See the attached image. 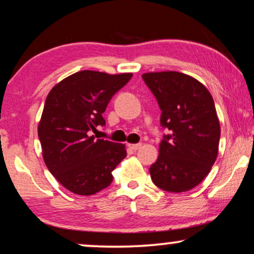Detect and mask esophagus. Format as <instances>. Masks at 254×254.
I'll list each match as a JSON object with an SVG mask.
<instances>
[{"mask_svg":"<svg viewBox=\"0 0 254 254\" xmlns=\"http://www.w3.org/2000/svg\"><path fill=\"white\" fill-rule=\"evenodd\" d=\"M141 146H142V144H141V143H129V144H128V147H129L130 149H133L134 151L135 150H139L140 148H141Z\"/></svg>","mask_w":254,"mask_h":254,"instance_id":"esophagus-1","label":"esophagus"}]
</instances>
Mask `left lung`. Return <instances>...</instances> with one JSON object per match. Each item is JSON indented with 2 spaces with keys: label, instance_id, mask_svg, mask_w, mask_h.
Wrapping results in <instances>:
<instances>
[{
  "label": "left lung",
  "instance_id": "1",
  "mask_svg": "<svg viewBox=\"0 0 254 254\" xmlns=\"http://www.w3.org/2000/svg\"><path fill=\"white\" fill-rule=\"evenodd\" d=\"M143 81L156 98L161 126L169 130L160 143L150 177L160 189L183 192L205 179L218 154L220 126L205 86L181 72H150Z\"/></svg>",
  "mask_w": 254,
  "mask_h": 254
}]
</instances>
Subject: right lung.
Listing matches in <instances>:
<instances>
[{"instance_id": "obj_1", "label": "right lung", "mask_w": 254, "mask_h": 254, "mask_svg": "<svg viewBox=\"0 0 254 254\" xmlns=\"http://www.w3.org/2000/svg\"><path fill=\"white\" fill-rule=\"evenodd\" d=\"M131 77L85 70L65 78L48 94L38 125L43 159L73 193L90 196L107 188L112 171L127 156L124 144L91 134L105 126L108 103Z\"/></svg>"}]
</instances>
